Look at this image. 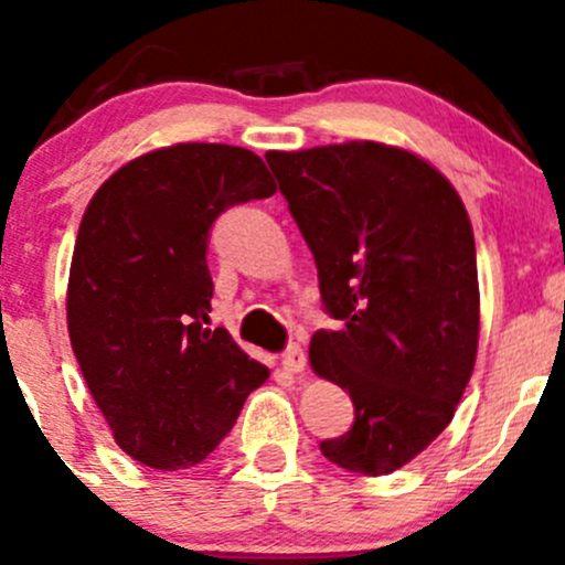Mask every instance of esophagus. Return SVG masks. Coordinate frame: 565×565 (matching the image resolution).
Segmentation results:
<instances>
[{
  "label": "esophagus",
  "mask_w": 565,
  "mask_h": 565,
  "mask_svg": "<svg viewBox=\"0 0 565 565\" xmlns=\"http://www.w3.org/2000/svg\"><path fill=\"white\" fill-rule=\"evenodd\" d=\"M284 369L292 374H300L306 369V352L300 344H289L287 350H284Z\"/></svg>",
  "instance_id": "1"
}]
</instances>
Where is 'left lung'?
Listing matches in <instances>:
<instances>
[{
	"instance_id": "1",
	"label": "left lung",
	"mask_w": 565,
	"mask_h": 565,
	"mask_svg": "<svg viewBox=\"0 0 565 565\" xmlns=\"http://www.w3.org/2000/svg\"><path fill=\"white\" fill-rule=\"evenodd\" d=\"M317 262L339 330L311 335V369L352 398L333 465L385 476L454 418L478 350L476 241L459 193L418 156L377 141L267 152Z\"/></svg>"
}]
</instances>
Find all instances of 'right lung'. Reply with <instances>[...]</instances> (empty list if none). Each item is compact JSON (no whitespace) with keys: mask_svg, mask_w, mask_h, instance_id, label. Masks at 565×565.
I'll return each mask as SVG.
<instances>
[{"mask_svg":"<svg viewBox=\"0 0 565 565\" xmlns=\"http://www.w3.org/2000/svg\"><path fill=\"white\" fill-rule=\"evenodd\" d=\"M276 193L250 150L174 145L114 172L78 226L67 330L128 457L188 470L215 451L270 372L210 328L207 241L235 204Z\"/></svg>","mask_w":565,"mask_h":565,"instance_id":"right-lung-1","label":"right lung"}]
</instances>
